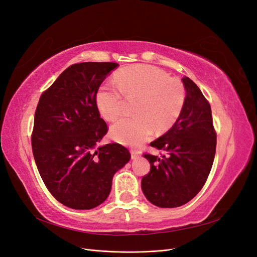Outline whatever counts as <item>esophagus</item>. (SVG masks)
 Instances as JSON below:
<instances>
[{"label": "esophagus", "mask_w": 257, "mask_h": 257, "mask_svg": "<svg viewBox=\"0 0 257 257\" xmlns=\"http://www.w3.org/2000/svg\"><path fill=\"white\" fill-rule=\"evenodd\" d=\"M131 155H132V159L136 160V159H138L139 157H141L142 152L138 151V150H135V149H132V150H131Z\"/></svg>", "instance_id": "1"}]
</instances>
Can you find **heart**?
I'll use <instances>...</instances> for the list:
<instances>
[{
	"label": "heart",
	"mask_w": 257,
	"mask_h": 257,
	"mask_svg": "<svg viewBox=\"0 0 257 257\" xmlns=\"http://www.w3.org/2000/svg\"><path fill=\"white\" fill-rule=\"evenodd\" d=\"M114 84H103L96 93L95 102L105 119L113 120L123 109L124 99L137 97L132 118H121L110 126L115 142L138 146L153 134L170 127L181 113L185 102L183 84L170 79L161 69L138 64L121 69L115 74ZM120 90H119L118 89Z\"/></svg>",
	"instance_id": "obj_1"
}]
</instances>
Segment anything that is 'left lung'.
Instances as JSON below:
<instances>
[{"instance_id":"8db88e82","label":"left lung","mask_w":257,"mask_h":257,"mask_svg":"<svg viewBox=\"0 0 257 257\" xmlns=\"http://www.w3.org/2000/svg\"><path fill=\"white\" fill-rule=\"evenodd\" d=\"M185 102L174 125L150 144L165 154H145L150 173L142 180L146 198L161 208L180 207L195 197L211 170L216 146L211 107L189 77L181 79Z\"/></svg>"}]
</instances>
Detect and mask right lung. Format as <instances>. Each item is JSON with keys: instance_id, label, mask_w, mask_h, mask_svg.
<instances>
[{"instance_id": "1", "label": "right lung", "mask_w": 257, "mask_h": 257, "mask_svg": "<svg viewBox=\"0 0 257 257\" xmlns=\"http://www.w3.org/2000/svg\"><path fill=\"white\" fill-rule=\"evenodd\" d=\"M119 66L83 62L66 68L38 102L32 149L46 188L61 204L89 210L106 200L113 175L131 160L119 144L98 146L107 133L95 96Z\"/></svg>"}]
</instances>
